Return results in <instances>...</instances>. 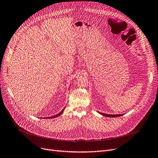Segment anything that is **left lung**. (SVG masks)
<instances>
[{
	"label": "left lung",
	"mask_w": 158,
	"mask_h": 158,
	"mask_svg": "<svg viewBox=\"0 0 158 158\" xmlns=\"http://www.w3.org/2000/svg\"><path fill=\"white\" fill-rule=\"evenodd\" d=\"M100 114H101L103 116H105V117H120V116H122L124 114H115V115H111V114H107V113H101V112H99L98 111Z\"/></svg>",
	"instance_id": "left-lung-1"
}]
</instances>
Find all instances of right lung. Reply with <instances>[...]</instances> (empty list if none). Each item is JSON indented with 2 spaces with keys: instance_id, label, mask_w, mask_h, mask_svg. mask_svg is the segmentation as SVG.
Segmentation results:
<instances>
[{
  "instance_id": "right-lung-1",
  "label": "right lung",
  "mask_w": 158,
  "mask_h": 158,
  "mask_svg": "<svg viewBox=\"0 0 158 158\" xmlns=\"http://www.w3.org/2000/svg\"><path fill=\"white\" fill-rule=\"evenodd\" d=\"M64 109L65 108H64V109H63L59 113H58V114H56V115H53V116H51V117H46V118H56V117H58V116H60L61 114V113H63V112H64ZM44 118H45V117H44Z\"/></svg>"
}]
</instances>
